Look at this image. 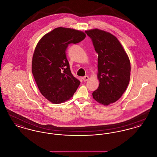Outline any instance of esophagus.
Listing matches in <instances>:
<instances>
[{
  "label": "esophagus",
  "instance_id": "esophagus-1",
  "mask_svg": "<svg viewBox=\"0 0 157 157\" xmlns=\"http://www.w3.org/2000/svg\"><path fill=\"white\" fill-rule=\"evenodd\" d=\"M82 79H83V81L84 82H86L87 81H88L89 77H88V76H85L82 77Z\"/></svg>",
  "mask_w": 157,
  "mask_h": 157
}]
</instances>
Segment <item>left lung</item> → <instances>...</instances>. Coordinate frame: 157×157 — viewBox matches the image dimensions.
Wrapping results in <instances>:
<instances>
[{
	"label": "left lung",
	"mask_w": 157,
	"mask_h": 157,
	"mask_svg": "<svg viewBox=\"0 0 157 157\" xmlns=\"http://www.w3.org/2000/svg\"><path fill=\"white\" fill-rule=\"evenodd\" d=\"M98 53L97 77L99 85L93 98L105 106L118 101L129 84L131 63L119 40L111 33L99 29L86 30Z\"/></svg>",
	"instance_id": "left-lung-1"
}]
</instances>
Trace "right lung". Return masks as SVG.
Listing matches in <instances>:
<instances>
[{"mask_svg":"<svg viewBox=\"0 0 157 157\" xmlns=\"http://www.w3.org/2000/svg\"><path fill=\"white\" fill-rule=\"evenodd\" d=\"M85 37L82 31L59 27L45 34L36 45L32 72L41 94L53 104L72 97L81 83L71 72L66 49Z\"/></svg>","mask_w":157,"mask_h":157,"instance_id":"obj_1","label":"right lung"}]
</instances>
